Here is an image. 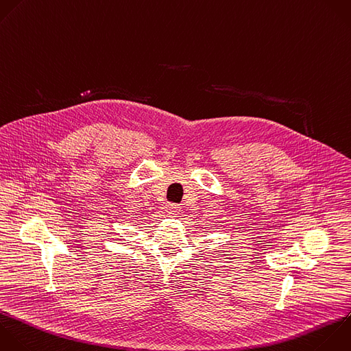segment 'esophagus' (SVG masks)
<instances>
[{
	"label": "esophagus",
	"mask_w": 351,
	"mask_h": 351,
	"mask_svg": "<svg viewBox=\"0 0 351 351\" xmlns=\"http://www.w3.org/2000/svg\"><path fill=\"white\" fill-rule=\"evenodd\" d=\"M180 206L178 204H176V203H170V204H167V211H169V214H177V213H180Z\"/></svg>",
	"instance_id": "obj_1"
}]
</instances>
